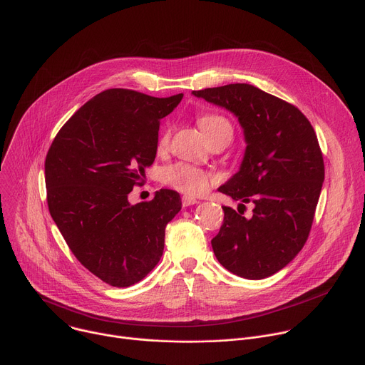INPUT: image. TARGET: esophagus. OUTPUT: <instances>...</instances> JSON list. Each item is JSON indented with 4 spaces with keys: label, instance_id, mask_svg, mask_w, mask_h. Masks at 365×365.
I'll return each mask as SVG.
<instances>
[{
    "label": "esophagus",
    "instance_id": "1",
    "mask_svg": "<svg viewBox=\"0 0 365 365\" xmlns=\"http://www.w3.org/2000/svg\"><path fill=\"white\" fill-rule=\"evenodd\" d=\"M182 203H183V206H190V205H195V203H197V200H196L195 197H192V196H187V195H185V196L182 197Z\"/></svg>",
    "mask_w": 365,
    "mask_h": 365
}]
</instances>
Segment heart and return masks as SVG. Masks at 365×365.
Returning a JSON list of instances; mask_svg holds the SVG:
<instances>
[{"label":"heart","instance_id":"heart-1","mask_svg":"<svg viewBox=\"0 0 365 365\" xmlns=\"http://www.w3.org/2000/svg\"><path fill=\"white\" fill-rule=\"evenodd\" d=\"M197 125L206 138H211L221 131H231L230 123L217 114H205L199 117ZM169 140V131H165L159 140V145L165 147ZM162 178L165 183L172 187L187 193V195H200L212 183V176L200 169L187 166V165H175L163 170Z\"/></svg>","mask_w":365,"mask_h":365}]
</instances>
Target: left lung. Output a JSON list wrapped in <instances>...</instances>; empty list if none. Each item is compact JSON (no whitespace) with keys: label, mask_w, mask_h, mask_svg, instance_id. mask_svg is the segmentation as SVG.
I'll return each mask as SVG.
<instances>
[{"label":"left lung","mask_w":365,"mask_h":365,"mask_svg":"<svg viewBox=\"0 0 365 365\" xmlns=\"http://www.w3.org/2000/svg\"><path fill=\"white\" fill-rule=\"evenodd\" d=\"M193 96L238 118L245 151L240 169L220 192L254 205L245 218L222 206L224 222L211 244L231 273L259 280L273 276L303 248L325 179L314 127L292 103L250 83L193 91Z\"/></svg>","instance_id":"8db88e82"}]
</instances>
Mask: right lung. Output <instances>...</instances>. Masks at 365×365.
Instances as JSON below:
<instances>
[{
    "label": "right lung",
    "mask_w": 365,
    "mask_h": 365,
    "mask_svg": "<svg viewBox=\"0 0 365 365\" xmlns=\"http://www.w3.org/2000/svg\"><path fill=\"white\" fill-rule=\"evenodd\" d=\"M182 98L107 89L69 118L48 148L50 215L81 264L110 286H133L158 266L166 225L182 207L170 189L150 202L128 200L155 159L160 120Z\"/></svg>",
    "instance_id": "1"
}]
</instances>
